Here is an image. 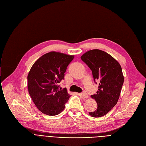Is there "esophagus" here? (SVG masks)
<instances>
[{"mask_svg": "<svg viewBox=\"0 0 146 146\" xmlns=\"http://www.w3.org/2000/svg\"><path fill=\"white\" fill-rule=\"evenodd\" d=\"M79 95L83 98H88V95L86 92H83L82 94H79Z\"/></svg>", "mask_w": 146, "mask_h": 146, "instance_id": "1", "label": "esophagus"}]
</instances>
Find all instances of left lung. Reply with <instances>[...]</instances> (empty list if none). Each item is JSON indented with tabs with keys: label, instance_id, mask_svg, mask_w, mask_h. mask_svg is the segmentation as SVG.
Masks as SVG:
<instances>
[{
	"label": "left lung",
	"instance_id": "8db88e82",
	"mask_svg": "<svg viewBox=\"0 0 146 146\" xmlns=\"http://www.w3.org/2000/svg\"><path fill=\"white\" fill-rule=\"evenodd\" d=\"M82 60L92 72L98 90L91 97L96 101L97 109L89 112L93 117H101L108 113L118 102L124 83L122 68L118 61L100 50H90L83 54Z\"/></svg>",
	"mask_w": 146,
	"mask_h": 146
}]
</instances>
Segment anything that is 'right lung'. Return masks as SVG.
<instances>
[{
  "label": "right lung",
  "mask_w": 146,
  "mask_h": 146,
  "mask_svg": "<svg viewBox=\"0 0 146 146\" xmlns=\"http://www.w3.org/2000/svg\"><path fill=\"white\" fill-rule=\"evenodd\" d=\"M73 56L54 51L38 58L28 75L29 94L37 108L50 116L62 112L70 97L66 88L59 89L58 83L64 80L67 67Z\"/></svg>",
  "instance_id": "1"
}]
</instances>
